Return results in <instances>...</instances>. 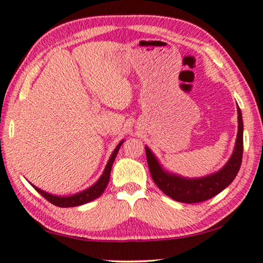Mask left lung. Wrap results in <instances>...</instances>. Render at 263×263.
I'll return each mask as SVG.
<instances>
[{"instance_id":"8db88e82","label":"left lung","mask_w":263,"mask_h":263,"mask_svg":"<svg viewBox=\"0 0 263 263\" xmlns=\"http://www.w3.org/2000/svg\"><path fill=\"white\" fill-rule=\"evenodd\" d=\"M243 123L242 116L238 106V135L233 154L229 162L216 174L202 179H184V177L169 174L160 166L158 160L148 147H145L146 158L151 176L159 189L169 197L182 203H199L212 198L229 186L237 176L242 161L243 152Z\"/></svg>"}]
</instances>
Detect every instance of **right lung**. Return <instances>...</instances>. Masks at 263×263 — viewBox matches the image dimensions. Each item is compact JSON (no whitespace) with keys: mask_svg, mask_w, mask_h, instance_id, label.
Returning a JSON list of instances; mask_svg holds the SVG:
<instances>
[{"mask_svg":"<svg viewBox=\"0 0 263 263\" xmlns=\"http://www.w3.org/2000/svg\"><path fill=\"white\" fill-rule=\"evenodd\" d=\"M123 142H124V140L119 142V144L117 145V147H116L112 152V154H111L109 162L106 163L104 173L100 177V180L97 181L94 185H91L89 189L82 191V193L75 194L73 196H68V197H60V196H54V195L45 193V191L41 190L39 188H37V186H34L33 184H32V186L43 196L44 198L47 199L48 202L54 204V205H57V206H60V208L78 206V205H82V204H86L88 202L94 201L95 198L100 197L102 193L104 191V189L106 188V185H108V183H109L111 167H112V163L116 159V155H117L118 151H119V148H121V145L123 144Z\"/></svg>","mask_w":263,"mask_h":263,"instance_id":"add662e5","label":"right lung"}]
</instances>
